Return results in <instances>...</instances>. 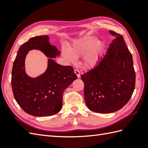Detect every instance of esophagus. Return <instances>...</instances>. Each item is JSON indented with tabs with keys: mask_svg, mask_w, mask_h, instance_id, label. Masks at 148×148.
Here are the masks:
<instances>
[{
	"mask_svg": "<svg viewBox=\"0 0 148 148\" xmlns=\"http://www.w3.org/2000/svg\"><path fill=\"white\" fill-rule=\"evenodd\" d=\"M74 73L77 75V77H80V72L79 70H77V69H74Z\"/></svg>",
	"mask_w": 148,
	"mask_h": 148,
	"instance_id": "esophagus-1",
	"label": "esophagus"
}]
</instances>
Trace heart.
I'll return each mask as SVG.
<instances>
[{
  "mask_svg": "<svg viewBox=\"0 0 148 148\" xmlns=\"http://www.w3.org/2000/svg\"><path fill=\"white\" fill-rule=\"evenodd\" d=\"M97 41L95 37L88 36L74 43L73 46L63 50V56L69 62L73 63L76 58L86 53L83 58L82 64L85 68H92L98 63L104 49L105 44Z\"/></svg>",
  "mask_w": 148,
  "mask_h": 148,
  "instance_id": "obj_1",
  "label": "heart"
}]
</instances>
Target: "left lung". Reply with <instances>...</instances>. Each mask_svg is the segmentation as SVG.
I'll use <instances>...</instances> for the list:
<instances>
[{
	"mask_svg": "<svg viewBox=\"0 0 148 148\" xmlns=\"http://www.w3.org/2000/svg\"><path fill=\"white\" fill-rule=\"evenodd\" d=\"M109 32L114 39L106 54L95 68L81 76L86 104L99 113L121 109L131 98L136 84L132 56L123 37L113 31Z\"/></svg>",
	"mask_w": 148,
	"mask_h": 148,
	"instance_id": "1",
	"label": "left lung"
}]
</instances>
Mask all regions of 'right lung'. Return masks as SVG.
I'll return each instance as SVG.
<instances>
[{"label": "right lung", "mask_w": 148, "mask_h": 148, "mask_svg": "<svg viewBox=\"0 0 148 148\" xmlns=\"http://www.w3.org/2000/svg\"><path fill=\"white\" fill-rule=\"evenodd\" d=\"M48 36L32 37L19 49L12 70L11 86L16 101L28 114L49 116L60 111L64 90L77 79L71 66H64L53 60L60 51L49 42ZM42 52L47 57L48 67L43 74L36 78L25 71L24 61L30 50Z\"/></svg>", "instance_id": "1"}]
</instances>
